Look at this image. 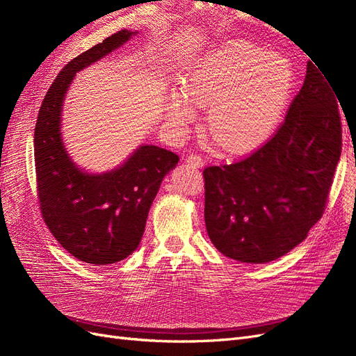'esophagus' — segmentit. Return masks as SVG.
I'll return each mask as SVG.
<instances>
[{
    "label": "esophagus",
    "instance_id": "34e87169",
    "mask_svg": "<svg viewBox=\"0 0 356 356\" xmlns=\"http://www.w3.org/2000/svg\"><path fill=\"white\" fill-rule=\"evenodd\" d=\"M187 161L195 168H202L204 165V159L200 156V154H190L187 157Z\"/></svg>",
    "mask_w": 356,
    "mask_h": 356
}]
</instances>
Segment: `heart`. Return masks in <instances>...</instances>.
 Segmentation results:
<instances>
[{
	"label": "heart",
	"instance_id": "obj_1",
	"mask_svg": "<svg viewBox=\"0 0 356 356\" xmlns=\"http://www.w3.org/2000/svg\"><path fill=\"white\" fill-rule=\"evenodd\" d=\"M294 88L291 62L245 40L224 42L204 55L168 104L172 124L186 126L195 105L209 103L207 127L220 149L233 154L264 144L281 123Z\"/></svg>",
	"mask_w": 356,
	"mask_h": 356
}]
</instances>
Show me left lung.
Returning <instances> with one entry per match:
<instances>
[{
  "instance_id": "obj_1",
  "label": "left lung",
  "mask_w": 356,
  "mask_h": 356,
  "mask_svg": "<svg viewBox=\"0 0 356 356\" xmlns=\"http://www.w3.org/2000/svg\"><path fill=\"white\" fill-rule=\"evenodd\" d=\"M337 93L316 62L273 136L248 157L203 169L212 243L242 263H267L307 238L328 202L341 154Z\"/></svg>"
}]
</instances>
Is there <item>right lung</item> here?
I'll list each match as a JSON object with an SVG mask.
<instances>
[{"mask_svg": "<svg viewBox=\"0 0 356 356\" xmlns=\"http://www.w3.org/2000/svg\"><path fill=\"white\" fill-rule=\"evenodd\" d=\"M132 35L122 29L70 60L49 88L35 123V179L42 220L72 257L96 266L117 263L136 250L161 179L179 160L166 148L143 145L118 169L89 175L72 163L60 141L62 101L75 72Z\"/></svg>", "mask_w": 356, "mask_h": 356, "instance_id": "obj_1", "label": "right lung"}]
</instances>
